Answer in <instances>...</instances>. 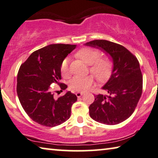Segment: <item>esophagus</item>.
<instances>
[{"mask_svg": "<svg viewBox=\"0 0 158 158\" xmlns=\"http://www.w3.org/2000/svg\"><path fill=\"white\" fill-rule=\"evenodd\" d=\"M84 94V92H80V91H78V92H77V94H76V95H77V97H81V96L83 95Z\"/></svg>", "mask_w": 158, "mask_h": 158, "instance_id": "1", "label": "esophagus"}]
</instances>
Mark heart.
<instances>
[{"mask_svg": "<svg viewBox=\"0 0 158 158\" xmlns=\"http://www.w3.org/2000/svg\"><path fill=\"white\" fill-rule=\"evenodd\" d=\"M77 56L82 61L90 65V72L98 80H104L109 77L111 71L112 64L109 59L99 58L100 52L96 49L91 48H82L77 52ZM69 58H65L61 64L60 70L62 76H69ZM94 84V77L91 75L85 77L75 76L70 80V88L76 91H85Z\"/></svg>", "mask_w": 158, "mask_h": 158, "instance_id": "heart-1", "label": "heart"}]
</instances>
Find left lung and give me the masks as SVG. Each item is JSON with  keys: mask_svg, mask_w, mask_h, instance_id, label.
<instances>
[{"mask_svg": "<svg viewBox=\"0 0 158 158\" xmlns=\"http://www.w3.org/2000/svg\"><path fill=\"white\" fill-rule=\"evenodd\" d=\"M84 45L100 49L111 59L113 69L102 89L106 95L98 94L89 106L94 121L116 125L126 121L135 109L143 89V76L137 58L121 44L95 40Z\"/></svg>", "mask_w": 158, "mask_h": 158, "instance_id": "1", "label": "left lung"}]
</instances>
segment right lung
Here are the masks:
<instances>
[{
    "mask_svg": "<svg viewBox=\"0 0 158 158\" xmlns=\"http://www.w3.org/2000/svg\"><path fill=\"white\" fill-rule=\"evenodd\" d=\"M76 44H52L32 52L20 66L17 77V94L23 109L36 123L55 127L67 121L77 96L67 91L63 96L54 97L50 85L60 84L62 61L76 48Z\"/></svg>",
    "mask_w": 158,
    "mask_h": 158,
    "instance_id": "right-lung-1",
    "label": "right lung"
}]
</instances>
